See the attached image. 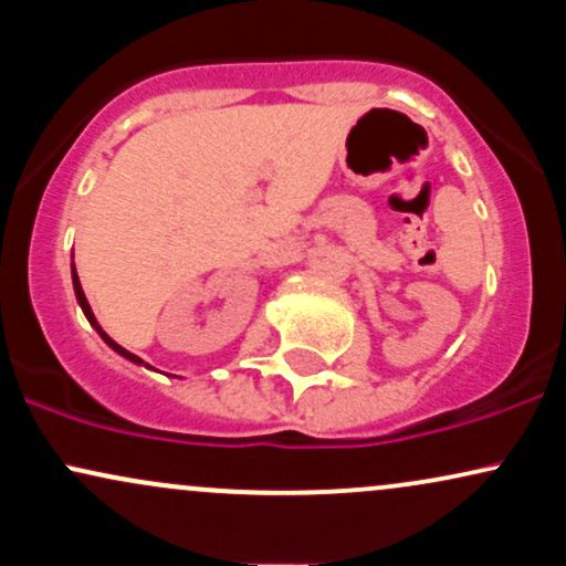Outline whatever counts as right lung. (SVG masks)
I'll return each mask as SVG.
<instances>
[{
  "label": "right lung",
  "mask_w": 566,
  "mask_h": 566,
  "mask_svg": "<svg viewBox=\"0 0 566 566\" xmlns=\"http://www.w3.org/2000/svg\"><path fill=\"white\" fill-rule=\"evenodd\" d=\"M74 290H76V301H80V305H82V311H84V316H87V322H90V324H93V327L97 329V335H101V337H103V340H106V343H108V346H112V348L116 350V354H122V356H125V359H129V361H135V365H143V359H138V356H135V354H129V350H127V348H122V346H119V343H114V340H112V337H108L106 333H103V329H101V324H97V322H95V314H93V308H90L87 297H84V290H82V284H80V276H76V269H74Z\"/></svg>",
  "instance_id": "add662e5"
}]
</instances>
